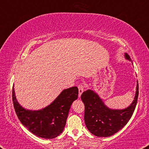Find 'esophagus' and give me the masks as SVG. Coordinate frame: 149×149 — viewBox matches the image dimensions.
<instances>
[{
	"instance_id": "34e87169",
	"label": "esophagus",
	"mask_w": 149,
	"mask_h": 149,
	"mask_svg": "<svg viewBox=\"0 0 149 149\" xmlns=\"http://www.w3.org/2000/svg\"><path fill=\"white\" fill-rule=\"evenodd\" d=\"M78 90H79L78 96H79V97H80L81 94L84 91V86L82 85V84H79V85L78 86Z\"/></svg>"
}]
</instances>
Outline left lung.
Segmentation results:
<instances>
[{
  "mask_svg": "<svg viewBox=\"0 0 149 149\" xmlns=\"http://www.w3.org/2000/svg\"><path fill=\"white\" fill-rule=\"evenodd\" d=\"M127 60L131 59L124 53ZM136 93L132 102L124 109L108 108L99 95L94 90H88L82 93L81 99L85 106L84 120L86 127L92 134L99 137L112 136L122 129L132 117L139 96V84L136 81Z\"/></svg>",
  "mask_w": 149,
  "mask_h": 149,
  "instance_id": "8db88e82",
  "label": "left lung"
}]
</instances>
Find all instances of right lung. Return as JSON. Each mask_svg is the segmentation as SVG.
<instances>
[{
	"label": "right lung",
	"mask_w": 149,
	"mask_h": 149,
	"mask_svg": "<svg viewBox=\"0 0 149 149\" xmlns=\"http://www.w3.org/2000/svg\"><path fill=\"white\" fill-rule=\"evenodd\" d=\"M78 88L65 89L49 105L38 110H28L18 102L13 88V101L19 120L31 132L40 138L54 139L63 131L69 111L77 99Z\"/></svg>",
	"instance_id": "1"
}]
</instances>
